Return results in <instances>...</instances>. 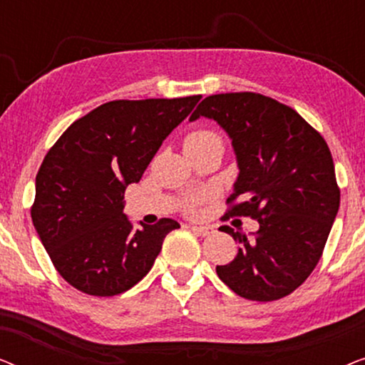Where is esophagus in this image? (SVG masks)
Returning a JSON list of instances; mask_svg holds the SVG:
<instances>
[{"label":"esophagus","mask_w":365,"mask_h":365,"mask_svg":"<svg viewBox=\"0 0 365 365\" xmlns=\"http://www.w3.org/2000/svg\"><path fill=\"white\" fill-rule=\"evenodd\" d=\"M191 231L196 232L197 236L206 237V236H211V234L216 232V229H214L212 226H191Z\"/></svg>","instance_id":"34e87169"}]
</instances>
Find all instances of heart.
I'll return each mask as SVG.
<instances>
[{
	"instance_id": "b5f03b06",
	"label": "heart",
	"mask_w": 365,
	"mask_h": 365,
	"mask_svg": "<svg viewBox=\"0 0 365 365\" xmlns=\"http://www.w3.org/2000/svg\"><path fill=\"white\" fill-rule=\"evenodd\" d=\"M211 143H221V138L217 136L216 133L212 131H206V129H199V131H192L191 134H187L186 141H184V148H196V146H206V144ZM194 207V201L187 204V209L191 211Z\"/></svg>"
}]
</instances>
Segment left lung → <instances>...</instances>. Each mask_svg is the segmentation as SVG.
Segmentation results:
<instances>
[{
  "label": "left lung",
  "instance_id": "obj_1",
  "mask_svg": "<svg viewBox=\"0 0 365 365\" xmlns=\"http://www.w3.org/2000/svg\"><path fill=\"white\" fill-rule=\"evenodd\" d=\"M201 116L226 131L236 154L239 174L227 202H237L229 214L259 222L249 236L221 227L239 251L216 267L217 276L249 301L287 296L317 266L339 211L327 143L292 108L257 93L207 96L189 121Z\"/></svg>",
  "mask_w": 365,
  "mask_h": 365
}]
</instances>
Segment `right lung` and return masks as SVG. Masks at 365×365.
<instances>
[{
  "mask_svg": "<svg viewBox=\"0 0 365 365\" xmlns=\"http://www.w3.org/2000/svg\"><path fill=\"white\" fill-rule=\"evenodd\" d=\"M201 96L109 101L74 121L36 176L31 219L56 271L89 296H116L153 267L168 232L164 217L134 229L124 191Z\"/></svg>",
  "mask_w": 365,
  "mask_h": 365,
  "instance_id": "1",
  "label": "right lung"
}]
</instances>
